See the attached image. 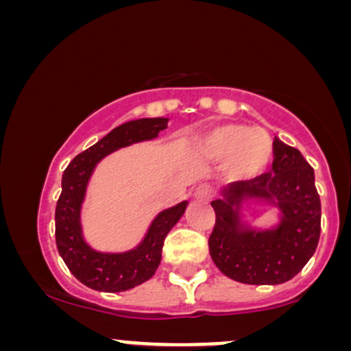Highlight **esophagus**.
Masks as SVG:
<instances>
[{
  "mask_svg": "<svg viewBox=\"0 0 351 351\" xmlns=\"http://www.w3.org/2000/svg\"><path fill=\"white\" fill-rule=\"evenodd\" d=\"M213 196H215V189H213L211 184L201 183L198 188L193 193V198L196 201H211Z\"/></svg>",
  "mask_w": 351,
  "mask_h": 351,
  "instance_id": "esophagus-1",
  "label": "esophagus"
}]
</instances>
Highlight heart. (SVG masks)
<instances>
[{"mask_svg":"<svg viewBox=\"0 0 351 351\" xmlns=\"http://www.w3.org/2000/svg\"><path fill=\"white\" fill-rule=\"evenodd\" d=\"M209 158L224 160L232 180L247 181L265 171L272 162L274 142L269 132L243 123H217L199 136Z\"/></svg>","mask_w":351,"mask_h":351,"instance_id":"b5f03b06","label":"heart"}]
</instances>
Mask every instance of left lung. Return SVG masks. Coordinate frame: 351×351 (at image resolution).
<instances>
[{
	"label": "left lung",
	"instance_id": "1",
	"mask_svg": "<svg viewBox=\"0 0 351 351\" xmlns=\"http://www.w3.org/2000/svg\"><path fill=\"white\" fill-rule=\"evenodd\" d=\"M244 199L267 200L280 208L277 228L256 232L240 223ZM216 224L209 236L213 263L229 279L276 285L297 276L315 252L320 237V196L315 173L297 148L274 140L272 171L236 181L213 201Z\"/></svg>",
	"mask_w": 351,
	"mask_h": 351
}]
</instances>
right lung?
Masks as SVG:
<instances>
[{
  "label": "right lung",
  "instance_id": "obj_1",
  "mask_svg": "<svg viewBox=\"0 0 351 351\" xmlns=\"http://www.w3.org/2000/svg\"><path fill=\"white\" fill-rule=\"evenodd\" d=\"M168 119H138L122 123L86 152L79 153L62 173V191L56 204V244L69 271L79 282L100 292H123L148 280L162 261L163 241L183 216L188 201L165 209L153 219L143 241L127 252H99L82 236L80 208L97 165L108 153L128 145L156 138Z\"/></svg>",
  "mask_w": 351,
  "mask_h": 351
}]
</instances>
